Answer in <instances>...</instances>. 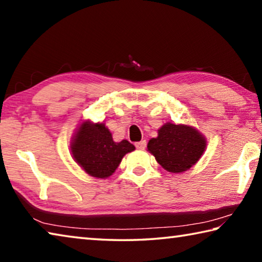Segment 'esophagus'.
<instances>
[{"label": "esophagus", "instance_id": "1", "mask_svg": "<svg viewBox=\"0 0 262 262\" xmlns=\"http://www.w3.org/2000/svg\"><path fill=\"white\" fill-rule=\"evenodd\" d=\"M135 147H136V149L143 150L145 147H147V141L142 140V141H140V142H137V143H135Z\"/></svg>", "mask_w": 262, "mask_h": 262}]
</instances>
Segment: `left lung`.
Listing matches in <instances>:
<instances>
[{
    "label": "left lung",
    "mask_w": 262,
    "mask_h": 262,
    "mask_svg": "<svg viewBox=\"0 0 262 262\" xmlns=\"http://www.w3.org/2000/svg\"><path fill=\"white\" fill-rule=\"evenodd\" d=\"M205 149L206 140L198 130L170 122L161 127L158 136L148 143V150L156 161L172 173H180L192 167Z\"/></svg>",
    "instance_id": "8db88e82"
}]
</instances>
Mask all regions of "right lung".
<instances>
[{
    "instance_id": "right-lung-1",
    "label": "right lung",
    "mask_w": 262,
    "mask_h": 262,
    "mask_svg": "<svg viewBox=\"0 0 262 262\" xmlns=\"http://www.w3.org/2000/svg\"><path fill=\"white\" fill-rule=\"evenodd\" d=\"M135 149L127 140L114 142L111 132L101 123L83 122L72 142V154L88 174L107 178L127 152Z\"/></svg>"
}]
</instances>
